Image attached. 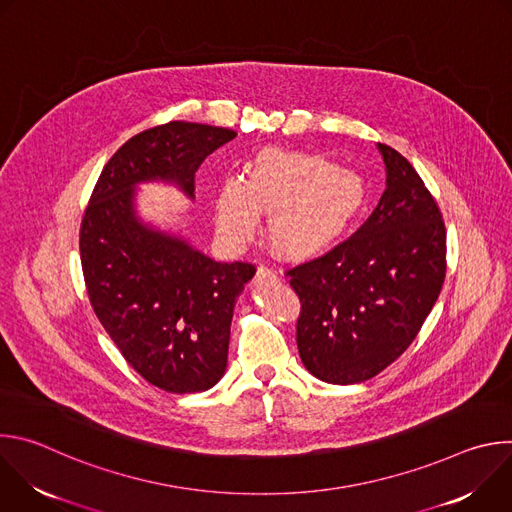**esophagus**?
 Segmentation results:
<instances>
[{"mask_svg":"<svg viewBox=\"0 0 512 512\" xmlns=\"http://www.w3.org/2000/svg\"><path fill=\"white\" fill-rule=\"evenodd\" d=\"M279 279V273L267 265H259L257 267V275H255V281L259 285H265V283H275Z\"/></svg>","mask_w":512,"mask_h":512,"instance_id":"obj_1","label":"esophagus"}]
</instances>
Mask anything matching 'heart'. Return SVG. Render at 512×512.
I'll return each mask as SVG.
<instances>
[{
	"instance_id": "heart-1",
	"label": "heart",
	"mask_w": 512,
	"mask_h": 512,
	"mask_svg": "<svg viewBox=\"0 0 512 512\" xmlns=\"http://www.w3.org/2000/svg\"><path fill=\"white\" fill-rule=\"evenodd\" d=\"M369 200L364 180L326 156L269 150L231 178L216 196V227L227 239H249L259 212L269 216V241L289 259L314 257L354 225Z\"/></svg>"
}]
</instances>
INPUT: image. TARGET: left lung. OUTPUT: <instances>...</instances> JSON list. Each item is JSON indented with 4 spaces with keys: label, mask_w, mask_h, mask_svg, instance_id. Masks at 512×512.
<instances>
[{
    "label": "left lung",
    "mask_w": 512,
    "mask_h": 512,
    "mask_svg": "<svg viewBox=\"0 0 512 512\" xmlns=\"http://www.w3.org/2000/svg\"><path fill=\"white\" fill-rule=\"evenodd\" d=\"M387 188L360 229L324 255L289 267L302 310L296 340L320 381L354 385L415 340L446 279L442 210L415 168L379 143Z\"/></svg>",
    "instance_id": "left-lung-1"
}]
</instances>
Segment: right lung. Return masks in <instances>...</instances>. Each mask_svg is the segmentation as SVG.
Listing matches in <instances>:
<instances>
[{
    "label": "right lung",
    "mask_w": 512,
    "mask_h": 512,
    "mask_svg": "<svg viewBox=\"0 0 512 512\" xmlns=\"http://www.w3.org/2000/svg\"><path fill=\"white\" fill-rule=\"evenodd\" d=\"M227 127L170 121L127 139L85 208L79 245L89 302L133 371L166 393H200L227 369L231 320L253 263H216L141 225L135 184L166 180L194 194V174Z\"/></svg>",
    "instance_id": "right-lung-1"
}]
</instances>
